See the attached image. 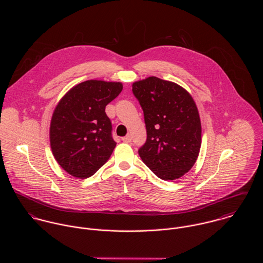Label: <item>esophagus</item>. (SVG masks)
Masks as SVG:
<instances>
[{"label": "esophagus", "mask_w": 263, "mask_h": 263, "mask_svg": "<svg viewBox=\"0 0 263 263\" xmlns=\"http://www.w3.org/2000/svg\"><path fill=\"white\" fill-rule=\"evenodd\" d=\"M122 141H123L124 143H130V142H132V137H130L129 135H127V136H125V137L122 138Z\"/></svg>", "instance_id": "34e87169"}]
</instances>
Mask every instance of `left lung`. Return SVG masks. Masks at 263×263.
<instances>
[{"label": "left lung", "instance_id": "8db88e82", "mask_svg": "<svg viewBox=\"0 0 263 263\" xmlns=\"http://www.w3.org/2000/svg\"><path fill=\"white\" fill-rule=\"evenodd\" d=\"M133 92L147 128L140 157L163 180L182 177L193 167L201 146L200 117L192 96L178 84L154 76L135 82Z\"/></svg>", "mask_w": 263, "mask_h": 263}]
</instances>
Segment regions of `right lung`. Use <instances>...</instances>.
I'll use <instances>...</instances> for the list:
<instances>
[{
  "instance_id": "obj_1",
  "label": "right lung",
  "mask_w": 263,
  "mask_h": 263,
  "mask_svg": "<svg viewBox=\"0 0 263 263\" xmlns=\"http://www.w3.org/2000/svg\"><path fill=\"white\" fill-rule=\"evenodd\" d=\"M122 91V83L88 80L71 88L55 106L49 127L52 155L76 178H88L111 156L116 143L106 105Z\"/></svg>"
}]
</instances>
